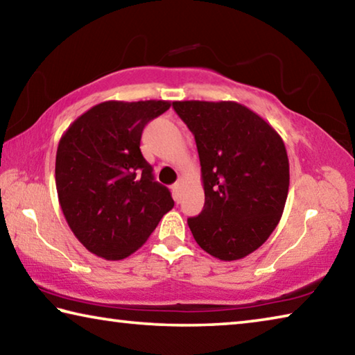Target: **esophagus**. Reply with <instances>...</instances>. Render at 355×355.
<instances>
[{
    "label": "esophagus",
    "instance_id": "esophagus-1",
    "mask_svg": "<svg viewBox=\"0 0 355 355\" xmlns=\"http://www.w3.org/2000/svg\"><path fill=\"white\" fill-rule=\"evenodd\" d=\"M172 191H173V197H175V200L178 202V199H180V192H182V182H180V180H178L177 183H173Z\"/></svg>",
    "mask_w": 355,
    "mask_h": 355
}]
</instances>
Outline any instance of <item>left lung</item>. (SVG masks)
<instances>
[{"mask_svg":"<svg viewBox=\"0 0 355 355\" xmlns=\"http://www.w3.org/2000/svg\"><path fill=\"white\" fill-rule=\"evenodd\" d=\"M194 135L205 205L188 219L200 248L219 260L252 254L284 213L290 163L285 144L266 120L236 101H173Z\"/></svg>","mask_w":355,"mask_h":355,"instance_id":"left-lung-1","label":"left lung"}]
</instances>
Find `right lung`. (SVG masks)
<instances>
[{
	"label": "right lung",
	"mask_w": 355,
	"mask_h": 355,
	"mask_svg": "<svg viewBox=\"0 0 355 355\" xmlns=\"http://www.w3.org/2000/svg\"><path fill=\"white\" fill-rule=\"evenodd\" d=\"M169 101H103L78 117L56 153V189L69 227L92 254L122 260L173 208L141 153L146 125Z\"/></svg>",
	"instance_id": "obj_1"
}]
</instances>
